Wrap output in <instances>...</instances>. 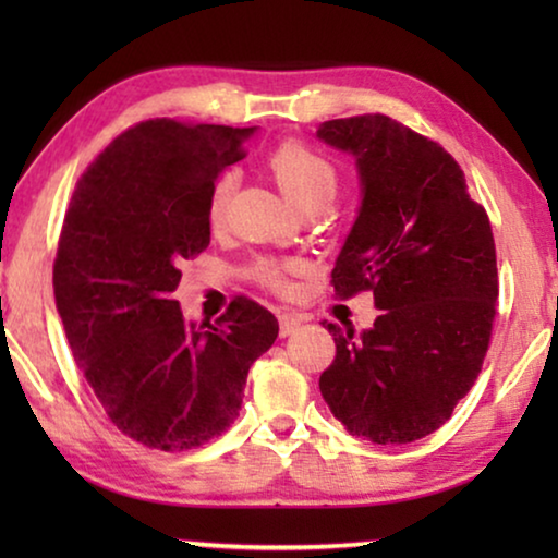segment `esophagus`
Here are the masks:
<instances>
[{
  "label": "esophagus",
  "instance_id": "obj_1",
  "mask_svg": "<svg viewBox=\"0 0 558 558\" xmlns=\"http://www.w3.org/2000/svg\"><path fill=\"white\" fill-rule=\"evenodd\" d=\"M302 319L296 315H289V312H284V315H279V335L281 338H287V335H294L296 330H300Z\"/></svg>",
  "mask_w": 558,
  "mask_h": 558
}]
</instances>
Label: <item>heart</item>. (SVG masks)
<instances>
[{
  "instance_id": "heart-1",
  "label": "heart",
  "mask_w": 558,
  "mask_h": 558,
  "mask_svg": "<svg viewBox=\"0 0 558 558\" xmlns=\"http://www.w3.org/2000/svg\"><path fill=\"white\" fill-rule=\"evenodd\" d=\"M269 167L274 172V180L281 187L289 201L294 205H302L310 197L319 195H335V187H338V178H335V167L327 162L323 155L304 147V144L287 142L274 151L269 159ZM235 187V174L223 172L218 174L216 182L210 185L208 193V223L210 228H223L226 216H228V203H231ZM289 266L277 264V262H258L254 266L256 279L266 287H284Z\"/></svg>"
}]
</instances>
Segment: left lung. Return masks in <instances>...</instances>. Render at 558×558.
Returning <instances> with one entry per match:
<instances>
[{"label": "left lung", "instance_id": "1", "mask_svg": "<svg viewBox=\"0 0 558 558\" xmlns=\"http://www.w3.org/2000/svg\"><path fill=\"white\" fill-rule=\"evenodd\" d=\"M317 140L355 159L361 205L335 258V292H373L368 330L327 325L335 361L319 391L373 445L437 432L483 368L498 264L490 220L454 157L384 117L332 119Z\"/></svg>", "mask_w": 558, "mask_h": 558}]
</instances>
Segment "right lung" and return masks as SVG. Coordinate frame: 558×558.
Returning a JSON list of instances; mask_svg holds the SVG:
<instances>
[{"instance_id": "add662e5", "label": "right lung", "mask_w": 558, "mask_h": 558, "mask_svg": "<svg viewBox=\"0 0 558 558\" xmlns=\"http://www.w3.org/2000/svg\"><path fill=\"white\" fill-rule=\"evenodd\" d=\"M256 126L142 121L83 172L58 243L52 287L73 357L126 437L182 452L239 416L248 368L279 323L235 296L216 325L172 300L180 264L210 243L208 193Z\"/></svg>"}]
</instances>
